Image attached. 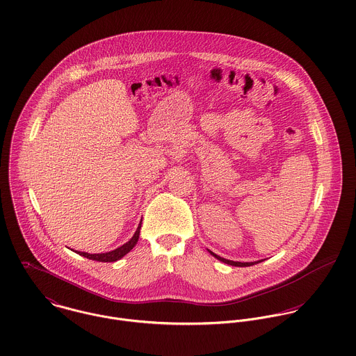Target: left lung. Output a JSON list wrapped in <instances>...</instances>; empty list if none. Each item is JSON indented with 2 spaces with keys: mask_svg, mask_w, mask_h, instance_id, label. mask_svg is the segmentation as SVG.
<instances>
[{
  "mask_svg": "<svg viewBox=\"0 0 356 356\" xmlns=\"http://www.w3.org/2000/svg\"><path fill=\"white\" fill-rule=\"evenodd\" d=\"M211 252V251H209ZM211 254H213L216 259H219L220 261H223V263H227V264H230V266H237V267H247V266H252L254 263H257V261H251V263H241V261H233V260H227V259H223V257H220V256H218V254H213V252H211ZM259 261H261V260H259Z\"/></svg>",
  "mask_w": 356,
  "mask_h": 356,
  "instance_id": "8db88e82",
  "label": "left lung"
}]
</instances>
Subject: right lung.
Masks as SVG:
<instances>
[{
	"mask_svg": "<svg viewBox=\"0 0 356 356\" xmlns=\"http://www.w3.org/2000/svg\"><path fill=\"white\" fill-rule=\"evenodd\" d=\"M140 229H141V223H140L138 229L136 230V233H134V236L131 237L130 241H127L126 244H123L122 247H119V248H116V250H113V251H111V252H105V254L78 252V254H82V256H85V257H88V259H92V260H97V261H116V260H119L120 257H123L124 254H129V252L134 248V245L137 244V241H138V238H140Z\"/></svg>",
	"mask_w": 356,
	"mask_h": 356,
	"instance_id": "obj_1",
	"label": "right lung"
}]
</instances>
